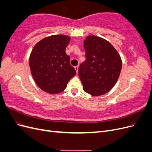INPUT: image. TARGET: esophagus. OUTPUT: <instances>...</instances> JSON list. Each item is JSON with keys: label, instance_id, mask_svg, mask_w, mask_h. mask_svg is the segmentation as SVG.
Returning a JSON list of instances; mask_svg holds the SVG:
<instances>
[{"label": "esophagus", "instance_id": "obj_1", "mask_svg": "<svg viewBox=\"0 0 152 152\" xmlns=\"http://www.w3.org/2000/svg\"><path fill=\"white\" fill-rule=\"evenodd\" d=\"M74 68H75V70H76V72H77V73H78V70H79V66H75Z\"/></svg>", "mask_w": 152, "mask_h": 152}]
</instances>
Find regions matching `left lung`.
<instances>
[{
    "label": "left lung",
    "mask_w": 152,
    "mask_h": 152,
    "mask_svg": "<svg viewBox=\"0 0 152 152\" xmlns=\"http://www.w3.org/2000/svg\"><path fill=\"white\" fill-rule=\"evenodd\" d=\"M86 60L79 68L83 89L92 96H101L111 90L118 79L122 59L108 41L96 35L84 40Z\"/></svg>",
    "instance_id": "1"
}]
</instances>
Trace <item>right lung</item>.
<instances>
[{"label":"right lung","instance_id":"obj_1","mask_svg":"<svg viewBox=\"0 0 152 152\" xmlns=\"http://www.w3.org/2000/svg\"><path fill=\"white\" fill-rule=\"evenodd\" d=\"M70 37L53 35L37 43L30 55L31 75L40 89L50 94L66 89L68 82L76 75L65 53Z\"/></svg>","mask_w":152,"mask_h":152}]
</instances>
